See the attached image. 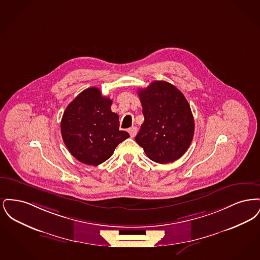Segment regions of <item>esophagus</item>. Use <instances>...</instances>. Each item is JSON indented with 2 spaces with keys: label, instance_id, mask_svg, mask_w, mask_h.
<instances>
[{
  "label": "esophagus",
  "instance_id": "34e87169",
  "mask_svg": "<svg viewBox=\"0 0 260 260\" xmlns=\"http://www.w3.org/2000/svg\"><path fill=\"white\" fill-rule=\"evenodd\" d=\"M127 132H128L129 136H132V137H135L136 136V134H137V127L136 126H132V127L128 128Z\"/></svg>",
  "mask_w": 260,
  "mask_h": 260
}]
</instances>
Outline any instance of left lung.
<instances>
[{
    "label": "left lung",
    "instance_id": "8db88e82",
    "mask_svg": "<svg viewBox=\"0 0 260 260\" xmlns=\"http://www.w3.org/2000/svg\"><path fill=\"white\" fill-rule=\"evenodd\" d=\"M144 122L136 136L149 159L159 164L179 159L194 136V118L183 93L172 84L155 81L138 90Z\"/></svg>",
    "mask_w": 260,
    "mask_h": 260
}]
</instances>
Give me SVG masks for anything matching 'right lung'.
<instances>
[{
  "mask_svg": "<svg viewBox=\"0 0 260 260\" xmlns=\"http://www.w3.org/2000/svg\"><path fill=\"white\" fill-rule=\"evenodd\" d=\"M112 100L98 87L82 91L66 107L61 119L63 141L78 161L99 166L129 135L119 129V116L111 111Z\"/></svg>",
  "mask_w": 260,
  "mask_h": 260,
  "instance_id": "add662e5",
  "label": "right lung"
}]
</instances>
